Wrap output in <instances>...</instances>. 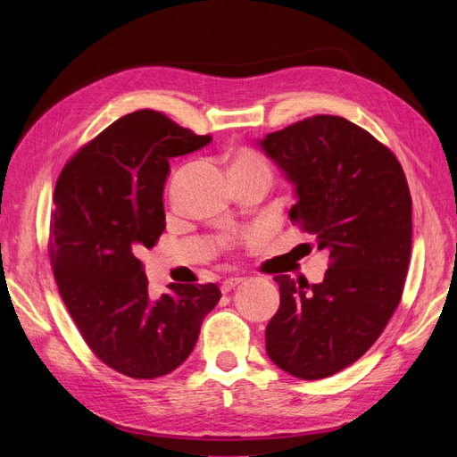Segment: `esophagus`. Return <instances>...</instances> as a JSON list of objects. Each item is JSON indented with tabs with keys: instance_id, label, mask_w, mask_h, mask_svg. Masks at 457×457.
<instances>
[{
	"instance_id": "obj_1",
	"label": "esophagus",
	"mask_w": 457,
	"mask_h": 457,
	"mask_svg": "<svg viewBox=\"0 0 457 457\" xmlns=\"http://www.w3.org/2000/svg\"><path fill=\"white\" fill-rule=\"evenodd\" d=\"M244 282L242 276H230V278H227L223 284H220V292L223 294H228L230 289H234L237 286H240Z\"/></svg>"
}]
</instances>
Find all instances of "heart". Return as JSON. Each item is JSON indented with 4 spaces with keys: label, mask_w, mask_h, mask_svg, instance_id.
Masks as SVG:
<instances>
[{
    "label": "heart",
    "mask_w": 457,
    "mask_h": 457,
    "mask_svg": "<svg viewBox=\"0 0 457 457\" xmlns=\"http://www.w3.org/2000/svg\"><path fill=\"white\" fill-rule=\"evenodd\" d=\"M230 171L232 173H259V175H265L270 179L269 162L250 148H242L238 154L234 156Z\"/></svg>",
    "instance_id": "b5f03b06"
}]
</instances>
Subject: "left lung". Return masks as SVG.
Listing matches in <instances>:
<instances>
[{
  "label": "left lung",
  "mask_w": 457,
  "mask_h": 457,
  "mask_svg": "<svg viewBox=\"0 0 457 457\" xmlns=\"http://www.w3.org/2000/svg\"><path fill=\"white\" fill-rule=\"evenodd\" d=\"M294 185L289 219L329 253L320 284L276 276L280 307L267 354L289 376L329 378L381 336L403 297L411 253V196L403 165L339 116H312L257 143Z\"/></svg>",
  "instance_id": "left-lung-1"
}]
</instances>
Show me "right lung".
<instances>
[{
	"label": "right lung",
	"instance_id": "right-lung-1",
	"mask_svg": "<svg viewBox=\"0 0 457 457\" xmlns=\"http://www.w3.org/2000/svg\"><path fill=\"white\" fill-rule=\"evenodd\" d=\"M210 141L137 110L81 148L54 187L49 255L59 294L89 349L128 378L154 379L181 366L220 299L215 284H170L152 297L137 257L165 228L170 158Z\"/></svg>",
	"mask_w": 457,
	"mask_h": 457
}]
</instances>
